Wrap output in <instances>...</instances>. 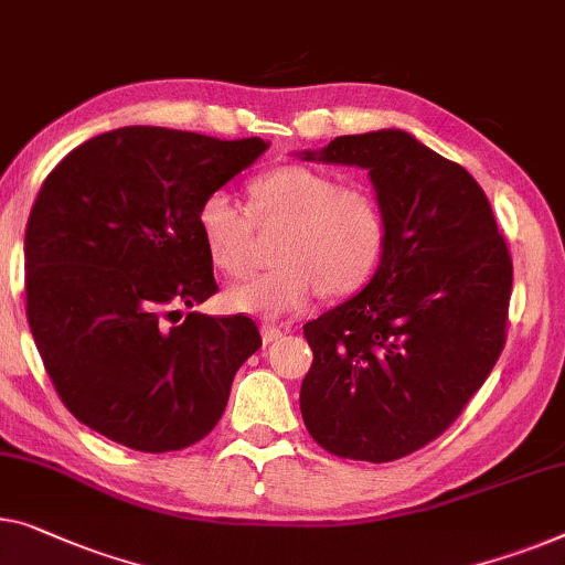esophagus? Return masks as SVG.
Listing matches in <instances>:
<instances>
[{
	"label": "esophagus",
	"mask_w": 565,
	"mask_h": 565,
	"mask_svg": "<svg viewBox=\"0 0 565 565\" xmlns=\"http://www.w3.org/2000/svg\"><path fill=\"white\" fill-rule=\"evenodd\" d=\"M282 333H285V331L280 329V326H275V323H265V326H263V341H265V343L280 341Z\"/></svg>",
	"instance_id": "1"
}]
</instances>
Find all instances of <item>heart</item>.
<instances>
[{
  "instance_id": "1",
  "label": "heart",
  "mask_w": 565,
  "mask_h": 565,
  "mask_svg": "<svg viewBox=\"0 0 565 565\" xmlns=\"http://www.w3.org/2000/svg\"><path fill=\"white\" fill-rule=\"evenodd\" d=\"M195 222L211 263L232 277L247 273L255 224L282 226L273 247L277 265L226 292L236 313L267 318L306 308L318 290L333 298L362 290L390 239L377 195L308 166H280L257 175L249 183V211L226 191L209 193Z\"/></svg>"
}]
</instances>
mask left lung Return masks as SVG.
<instances>
[{"label":"left lung","instance_id":"obj_1","mask_svg":"<svg viewBox=\"0 0 565 565\" xmlns=\"http://www.w3.org/2000/svg\"><path fill=\"white\" fill-rule=\"evenodd\" d=\"M306 160L370 170L390 239L359 296L302 326V420L341 459H403L451 428L494 370L510 249L481 185L399 129L337 137Z\"/></svg>","mask_w":565,"mask_h":565}]
</instances>
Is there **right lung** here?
I'll use <instances>...</instances> for the list:
<instances>
[{
  "mask_svg": "<svg viewBox=\"0 0 565 565\" xmlns=\"http://www.w3.org/2000/svg\"><path fill=\"white\" fill-rule=\"evenodd\" d=\"M267 150L166 127L92 137L51 170L24 232V298L63 405L135 451H181L222 418L263 347L249 316L188 313L214 296L201 201Z\"/></svg>",
  "mask_w": 565,
  "mask_h": 565,
  "instance_id": "right-lung-1",
  "label": "right lung"
}]
</instances>
